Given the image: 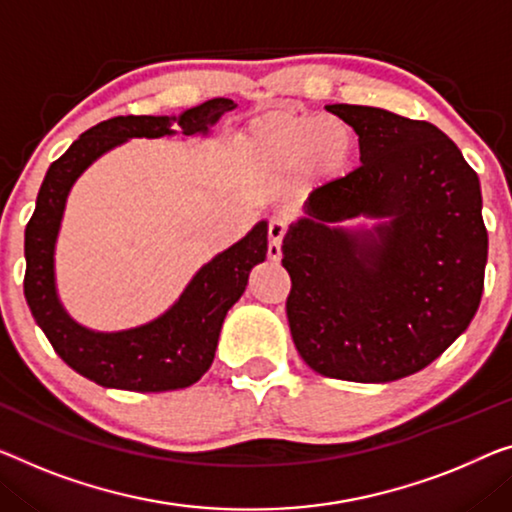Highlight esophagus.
Listing matches in <instances>:
<instances>
[{"label": "esophagus", "instance_id": "esophagus-1", "mask_svg": "<svg viewBox=\"0 0 512 512\" xmlns=\"http://www.w3.org/2000/svg\"><path fill=\"white\" fill-rule=\"evenodd\" d=\"M287 223L285 218H271L269 223V257L273 262H278L282 257V239H285Z\"/></svg>", "mask_w": 512, "mask_h": 512}]
</instances>
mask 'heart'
Listing matches in <instances>:
<instances>
[{"instance_id": "obj_1", "label": "heart", "mask_w": 512, "mask_h": 512, "mask_svg": "<svg viewBox=\"0 0 512 512\" xmlns=\"http://www.w3.org/2000/svg\"><path fill=\"white\" fill-rule=\"evenodd\" d=\"M239 149L262 174H289L301 167L308 177L329 179L352 160L354 135L340 119L273 110L243 128Z\"/></svg>"}]
</instances>
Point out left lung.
Returning a JSON list of instances; mask_svg holds the SVG:
<instances>
[{
	"mask_svg": "<svg viewBox=\"0 0 512 512\" xmlns=\"http://www.w3.org/2000/svg\"><path fill=\"white\" fill-rule=\"evenodd\" d=\"M358 135L361 165L315 188L282 241L296 352L324 377L386 384L430 365L483 296L478 174L427 121L368 105L326 108ZM368 215V233L334 227Z\"/></svg>",
	"mask_w": 512,
	"mask_h": 512,
	"instance_id": "obj_1",
	"label": "left lung"
}]
</instances>
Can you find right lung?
I'll use <instances>...</instances> for the list:
<instances>
[{"label": "right lung", "mask_w": 512, "mask_h": 512, "mask_svg": "<svg viewBox=\"0 0 512 512\" xmlns=\"http://www.w3.org/2000/svg\"><path fill=\"white\" fill-rule=\"evenodd\" d=\"M230 98L190 108L181 117H114L82 133L50 165L25 230V299L45 338L82 377L105 388L160 393L195 384L211 368L220 326L241 299L248 273L266 257V223L204 264L179 301L154 322L131 331L96 333L75 324L61 308L55 289V241L68 190L94 160L128 137L172 135L177 121L183 135L207 133L220 114L234 110Z\"/></svg>", "instance_id": "1"}]
</instances>
